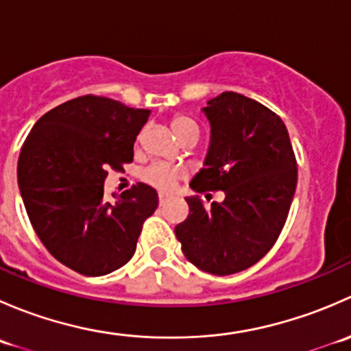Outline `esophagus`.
I'll list each match as a JSON object with an SVG mask.
<instances>
[{
    "label": "esophagus",
    "mask_w": 351,
    "mask_h": 351,
    "mask_svg": "<svg viewBox=\"0 0 351 351\" xmlns=\"http://www.w3.org/2000/svg\"><path fill=\"white\" fill-rule=\"evenodd\" d=\"M169 202V197L165 195V193H159V205H165Z\"/></svg>",
    "instance_id": "obj_1"
}]
</instances>
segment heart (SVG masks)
Returning <instances> with one entry per match:
<instances>
[{"instance_id": "obj_1", "label": "heart", "mask_w": 351, "mask_h": 351, "mask_svg": "<svg viewBox=\"0 0 351 351\" xmlns=\"http://www.w3.org/2000/svg\"><path fill=\"white\" fill-rule=\"evenodd\" d=\"M171 130L175 132V136L180 141L185 139L189 134L198 132V125L193 122L190 117L185 115H176L173 117L171 122ZM141 178L147 183V185L154 186L156 190L162 193H171L175 192V189L178 186L180 180L185 178V169L180 168V166H171L168 162H153L147 168L143 169L141 173Z\"/></svg>"}]
</instances>
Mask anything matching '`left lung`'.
<instances>
[{"instance_id": "left-lung-1", "label": "left lung", "mask_w": 351, "mask_h": 351, "mask_svg": "<svg viewBox=\"0 0 351 351\" xmlns=\"http://www.w3.org/2000/svg\"><path fill=\"white\" fill-rule=\"evenodd\" d=\"M210 122L205 168L190 186L222 190V204L205 208L189 197V217L175 228L190 263L212 275L253 267L284 229L297 186V161L280 117L256 100L224 91L204 108Z\"/></svg>"}]
</instances>
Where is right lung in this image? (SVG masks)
<instances>
[{
	"label": "right lung",
	"mask_w": 351,
	"mask_h": 351,
	"mask_svg": "<svg viewBox=\"0 0 351 351\" xmlns=\"http://www.w3.org/2000/svg\"><path fill=\"white\" fill-rule=\"evenodd\" d=\"M149 110L84 95L49 110L32 127L19 158L28 219L49 253L86 277L112 274L136 253L158 193L137 183L105 198L108 168L132 162Z\"/></svg>",
	"instance_id": "obj_1"
}]
</instances>
